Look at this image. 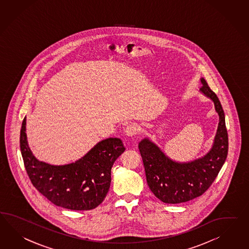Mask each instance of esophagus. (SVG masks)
I'll list each match as a JSON object with an SVG mask.
<instances>
[{"instance_id":"34e87169","label":"esophagus","mask_w":249,"mask_h":249,"mask_svg":"<svg viewBox=\"0 0 249 249\" xmlns=\"http://www.w3.org/2000/svg\"><path fill=\"white\" fill-rule=\"evenodd\" d=\"M140 132V127L138 125H135V124H131V125H128L126 129H125V133L128 137H134L136 136L137 134Z\"/></svg>"}]
</instances>
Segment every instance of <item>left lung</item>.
I'll return each instance as SVG.
<instances>
[{"mask_svg":"<svg viewBox=\"0 0 249 249\" xmlns=\"http://www.w3.org/2000/svg\"><path fill=\"white\" fill-rule=\"evenodd\" d=\"M200 91L210 98L218 112V126L213 147L202 158L187 163H179L165 156L148 139L139 144L146 172V182L152 193L164 203L186 202L204 194L224 164L229 150V138L225 123L224 110L218 96L200 78Z\"/></svg>","mask_w":249,"mask_h":249,"instance_id":"obj_1","label":"left lung"}]
</instances>
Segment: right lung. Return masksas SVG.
Listing matches in <instances>:
<instances>
[{
  "label": "right lung",
  "instance_id": "obj_1",
  "mask_svg": "<svg viewBox=\"0 0 249 249\" xmlns=\"http://www.w3.org/2000/svg\"><path fill=\"white\" fill-rule=\"evenodd\" d=\"M25 169L33 186L56 206L88 211L103 202L110 185V172L116 159L125 151L122 140L100 141L83 158L72 164L52 165L36 159L26 135L24 118L19 138Z\"/></svg>",
  "mask_w": 249,
  "mask_h": 249
}]
</instances>
